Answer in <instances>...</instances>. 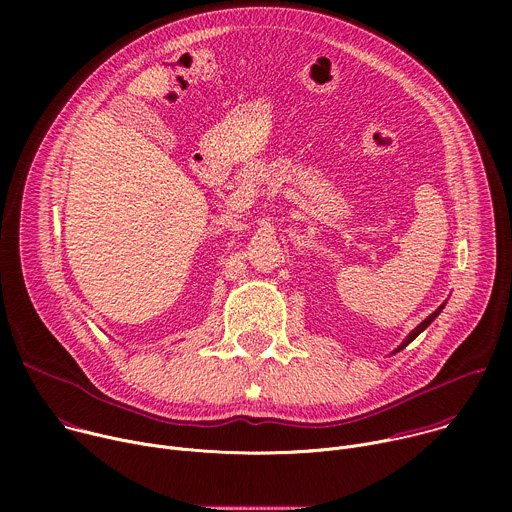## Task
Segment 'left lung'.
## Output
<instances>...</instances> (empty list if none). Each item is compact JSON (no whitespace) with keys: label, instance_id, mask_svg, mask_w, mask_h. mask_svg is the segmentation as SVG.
<instances>
[{"label":"left lung","instance_id":"obj_1","mask_svg":"<svg viewBox=\"0 0 512 512\" xmlns=\"http://www.w3.org/2000/svg\"><path fill=\"white\" fill-rule=\"evenodd\" d=\"M444 306H446V304H442V306H440V308H437V310H435V312H433V314H431L429 318H425V320H423V322H421V324H419V326H417V328H415V330H413V332H411V334H409V336L405 338V342H403V344H401V346H399L397 350L405 348V346H407V344H409L411 340H415V338H417V336H419V334H421V332H423V330H425V328H427V326H429V324H431V322H433V320H435L437 316H440V312L444 310Z\"/></svg>","mask_w":512,"mask_h":512}]
</instances>
